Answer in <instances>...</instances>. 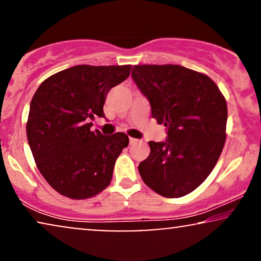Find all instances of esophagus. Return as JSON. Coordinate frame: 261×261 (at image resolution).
<instances>
[{
    "mask_svg": "<svg viewBox=\"0 0 261 261\" xmlns=\"http://www.w3.org/2000/svg\"><path fill=\"white\" fill-rule=\"evenodd\" d=\"M139 140H138V139H134V138H129V142H130V144H137V142H138Z\"/></svg>",
    "mask_w": 261,
    "mask_h": 261,
    "instance_id": "1",
    "label": "esophagus"
}]
</instances>
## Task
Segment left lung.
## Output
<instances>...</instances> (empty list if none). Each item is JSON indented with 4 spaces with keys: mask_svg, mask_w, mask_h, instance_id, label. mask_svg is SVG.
<instances>
[{
    "mask_svg": "<svg viewBox=\"0 0 261 261\" xmlns=\"http://www.w3.org/2000/svg\"><path fill=\"white\" fill-rule=\"evenodd\" d=\"M132 77L151 103L152 117L167 127L165 142L149 141L139 164L144 183L177 198L212 173L226 142L227 102L212 78L180 65H135Z\"/></svg>",
    "mask_w": 261,
    "mask_h": 261,
    "instance_id": "8db88e82",
    "label": "left lung"
}]
</instances>
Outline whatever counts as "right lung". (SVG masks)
<instances>
[{"label":"right lung","instance_id":"obj_1","mask_svg":"<svg viewBox=\"0 0 261 261\" xmlns=\"http://www.w3.org/2000/svg\"><path fill=\"white\" fill-rule=\"evenodd\" d=\"M132 65H77L59 71L39 85L26 124L34 162L46 181L60 195L87 199L112 181L117 156L128 135H102L90 127L105 117L107 94L130 74Z\"/></svg>","mask_w":261,"mask_h":261}]
</instances>
